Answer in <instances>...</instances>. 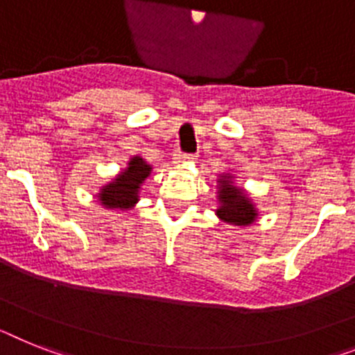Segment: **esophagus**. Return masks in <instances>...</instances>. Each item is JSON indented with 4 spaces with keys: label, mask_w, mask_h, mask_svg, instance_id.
Segmentation results:
<instances>
[{
    "label": "esophagus",
    "mask_w": 355,
    "mask_h": 355,
    "mask_svg": "<svg viewBox=\"0 0 355 355\" xmlns=\"http://www.w3.org/2000/svg\"><path fill=\"white\" fill-rule=\"evenodd\" d=\"M173 160H175V164L193 162V160H195V155H193V153H182V151L178 150V151H175V155H173Z\"/></svg>",
    "instance_id": "1"
}]
</instances>
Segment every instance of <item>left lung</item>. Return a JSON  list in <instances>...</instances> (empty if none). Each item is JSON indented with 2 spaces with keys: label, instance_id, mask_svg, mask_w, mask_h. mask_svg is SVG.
<instances>
[{
  "label": "left lung",
  "instance_id": "1",
  "mask_svg": "<svg viewBox=\"0 0 355 355\" xmlns=\"http://www.w3.org/2000/svg\"><path fill=\"white\" fill-rule=\"evenodd\" d=\"M229 178V177H227ZM227 178L220 180V209L216 211L220 218L227 223H236V225H247L256 218V211L247 200L245 196L240 193V189L231 186Z\"/></svg>",
  "mask_w": 355,
  "mask_h": 355
}]
</instances>
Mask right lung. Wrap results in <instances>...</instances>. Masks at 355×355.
<instances>
[{"label":"right lung","instance_id":"obj_1","mask_svg":"<svg viewBox=\"0 0 355 355\" xmlns=\"http://www.w3.org/2000/svg\"><path fill=\"white\" fill-rule=\"evenodd\" d=\"M151 168L141 157H133L130 166L121 177L115 178V182L106 186L101 191V200L106 207H117V209H130L137 202L139 187L142 180L150 175Z\"/></svg>","mask_w":355,"mask_h":355}]
</instances>
